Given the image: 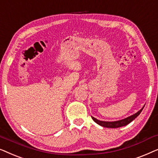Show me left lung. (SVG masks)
<instances>
[{
  "label": "left lung",
  "instance_id": "1",
  "mask_svg": "<svg viewBox=\"0 0 158 158\" xmlns=\"http://www.w3.org/2000/svg\"><path fill=\"white\" fill-rule=\"evenodd\" d=\"M144 106L140 110L138 111L137 113H135V114L132 115V116L127 117V118L124 119H122V120H119V121H116V122H104V121L98 120V119H97L96 118H94V117H92V118L97 124H99V125H101L102 127H108V128L120 127H123V126L127 125V124H128L129 123H130L131 122L134 120V119L136 118V117L138 116L139 114H140L141 112L143 110Z\"/></svg>",
  "mask_w": 158,
  "mask_h": 158
}]
</instances>
